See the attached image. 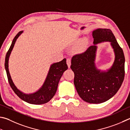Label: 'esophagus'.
Masks as SVG:
<instances>
[{"instance_id":"esophagus-1","label":"esophagus","mask_w":130,"mask_h":130,"mask_svg":"<svg viewBox=\"0 0 130 130\" xmlns=\"http://www.w3.org/2000/svg\"><path fill=\"white\" fill-rule=\"evenodd\" d=\"M67 63L68 65V68H70V65H71V60H70V58H67Z\"/></svg>"}]
</instances>
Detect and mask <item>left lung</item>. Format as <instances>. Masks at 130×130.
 <instances>
[{"mask_svg":"<svg viewBox=\"0 0 130 130\" xmlns=\"http://www.w3.org/2000/svg\"><path fill=\"white\" fill-rule=\"evenodd\" d=\"M93 36L94 45L73 56L70 68L74 73V84L80 97L86 102L97 104L112 97L121 88L125 74V58L111 30L99 28L93 32ZM103 41L111 42L116 55L113 65L107 72H101L94 63L96 44Z\"/></svg>","mask_w":130,"mask_h":130,"instance_id":"obj_1","label":"left lung"}]
</instances>
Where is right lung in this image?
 I'll use <instances>...</instances> for the list:
<instances>
[{
  "label": "right lung",
  "instance_id": "right-lung-1",
  "mask_svg": "<svg viewBox=\"0 0 130 130\" xmlns=\"http://www.w3.org/2000/svg\"><path fill=\"white\" fill-rule=\"evenodd\" d=\"M22 32L23 31H20L14 37L10 48L6 54L4 66H5L8 81L12 89L13 90L16 95L22 100L26 102L30 103V104H44V103L48 102L55 95L61 77H62L63 72L68 69V67L67 62H66V59H63L60 62L53 63L51 66L45 81L39 90L31 94H25L21 92L15 86L11 79L8 70V59L16 40Z\"/></svg>",
  "mask_w": 130,
  "mask_h": 130
}]
</instances>
